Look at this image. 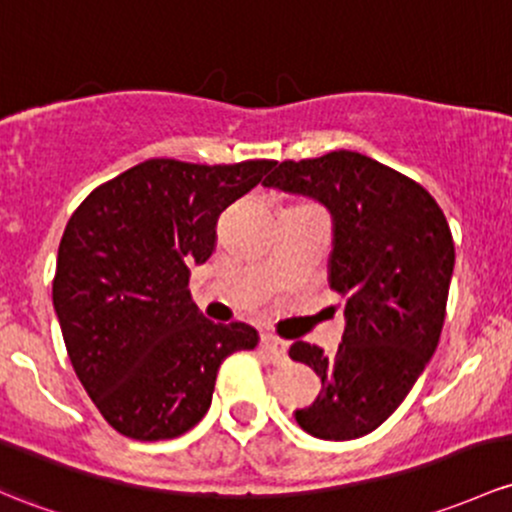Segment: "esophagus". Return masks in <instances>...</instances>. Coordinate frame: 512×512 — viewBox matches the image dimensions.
Wrapping results in <instances>:
<instances>
[{
    "mask_svg": "<svg viewBox=\"0 0 512 512\" xmlns=\"http://www.w3.org/2000/svg\"><path fill=\"white\" fill-rule=\"evenodd\" d=\"M260 348L270 355L274 363H282V360H287V343H284L282 338L272 336V333H262Z\"/></svg>",
    "mask_w": 512,
    "mask_h": 512,
    "instance_id": "1",
    "label": "esophagus"
}]
</instances>
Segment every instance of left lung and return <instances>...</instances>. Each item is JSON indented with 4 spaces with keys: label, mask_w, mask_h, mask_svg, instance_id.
<instances>
[{
    "label": "left lung",
    "mask_w": 512,
    "mask_h": 512,
    "mask_svg": "<svg viewBox=\"0 0 512 512\" xmlns=\"http://www.w3.org/2000/svg\"><path fill=\"white\" fill-rule=\"evenodd\" d=\"M319 201L333 220L328 284L346 297L336 353L297 341L292 360L321 378V392L294 412L306 434L358 439L400 407L437 351L454 240L429 191L358 152L282 161L262 181Z\"/></svg>",
    "instance_id": "obj_1"
}]
</instances>
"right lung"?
<instances>
[{
  "instance_id": "1",
  "label": "right lung",
  "mask_w": 512,
  "mask_h": 512,
  "mask_svg": "<svg viewBox=\"0 0 512 512\" xmlns=\"http://www.w3.org/2000/svg\"><path fill=\"white\" fill-rule=\"evenodd\" d=\"M274 161L149 159L95 188L58 245L53 309L90 400L129 439H174L213 400L220 363L250 351L252 326L213 324L188 292L215 250L220 213Z\"/></svg>"
}]
</instances>
